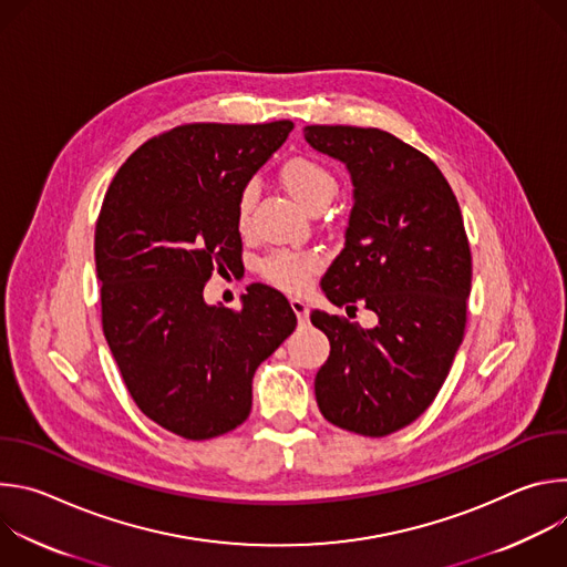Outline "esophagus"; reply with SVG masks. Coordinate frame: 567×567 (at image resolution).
Returning a JSON list of instances; mask_svg holds the SVG:
<instances>
[{"mask_svg":"<svg viewBox=\"0 0 567 567\" xmlns=\"http://www.w3.org/2000/svg\"><path fill=\"white\" fill-rule=\"evenodd\" d=\"M291 309L296 311V316H298L300 322L307 320V316H309V305H307L302 298H291Z\"/></svg>","mask_w":567,"mask_h":567,"instance_id":"esophagus-1","label":"esophagus"}]
</instances>
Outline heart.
Returning <instances> with one entry per match:
<instances>
[{
  "instance_id": "heart-1",
  "label": "heart",
  "mask_w": 567,
  "mask_h": 567,
  "mask_svg": "<svg viewBox=\"0 0 567 567\" xmlns=\"http://www.w3.org/2000/svg\"><path fill=\"white\" fill-rule=\"evenodd\" d=\"M280 182L287 188V193L307 210L320 206V204H330L332 197L337 195V179L334 175L320 166L318 161L307 158V156H293L285 161L280 168ZM258 188L256 184H247L241 188L237 197V224L247 226L254 202H256ZM316 267V260L311 256H298V254H276L262 265V276L289 291H298L309 282V274Z\"/></svg>"
}]
</instances>
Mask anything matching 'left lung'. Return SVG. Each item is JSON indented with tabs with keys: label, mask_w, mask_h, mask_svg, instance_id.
Returning a JSON list of instances; mask_svg holds the SVG:
<instances>
[{
	"label": "left lung",
	"mask_w": 567,
	"mask_h": 567,
	"mask_svg": "<svg viewBox=\"0 0 567 567\" xmlns=\"http://www.w3.org/2000/svg\"><path fill=\"white\" fill-rule=\"evenodd\" d=\"M305 141L341 161L354 188L346 247L320 289L337 307L357 311L361 302L379 320L365 330L311 311L330 339L316 401L334 426L383 437L431 406L462 343L471 291L462 213L433 161L390 132L307 125Z\"/></svg>",
	"instance_id": "8db88e82"
}]
</instances>
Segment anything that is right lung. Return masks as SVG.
<instances>
[{
  "label": "right lung",
  "mask_w": 567,
  "mask_h": 567,
  "mask_svg": "<svg viewBox=\"0 0 567 567\" xmlns=\"http://www.w3.org/2000/svg\"><path fill=\"white\" fill-rule=\"evenodd\" d=\"M291 130L175 127L143 143L103 199V332L136 406L179 437L210 440L245 422L258 365L296 328L287 298L267 285H251L239 311L204 300L213 269L239 262L241 188Z\"/></svg>",
  "instance_id": "add662e5"
}]
</instances>
